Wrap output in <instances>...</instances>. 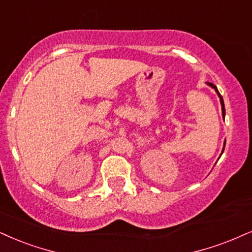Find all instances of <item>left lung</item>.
Wrapping results in <instances>:
<instances>
[{"label": "left lung", "instance_id": "obj_1", "mask_svg": "<svg viewBox=\"0 0 252 252\" xmlns=\"http://www.w3.org/2000/svg\"><path fill=\"white\" fill-rule=\"evenodd\" d=\"M208 84H209V85H210V86H212V88H214V89H215V90H216L217 94H219V97H220V100H221V105H222V113H223V117H224V116H225V110H224V102H223V98H222V95H221V94H220L219 90H217V88H216V86H215V85H214V84H213V83H208ZM224 146H225V142H224ZM223 151H224V150H223ZM222 153H223V152H222Z\"/></svg>", "mask_w": 252, "mask_h": 252}]
</instances>
